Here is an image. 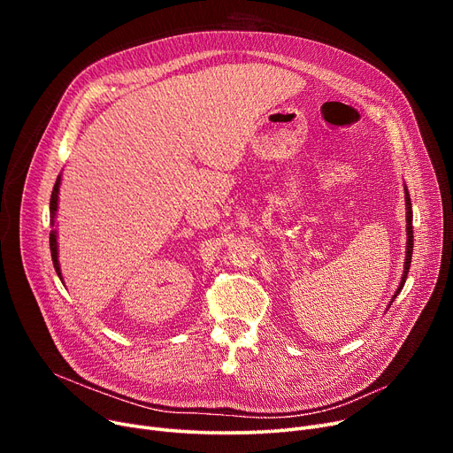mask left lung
I'll list each match as a JSON object with an SVG mask.
<instances>
[{"mask_svg":"<svg viewBox=\"0 0 453 453\" xmlns=\"http://www.w3.org/2000/svg\"><path fill=\"white\" fill-rule=\"evenodd\" d=\"M406 207H408V251H406V268H403V275H402V280H400V287H398V290H396V294H395V297L402 292V288H403V282H406V279H408V272H410V266H411V255H413V212H411V200H410V195H408V190H406ZM395 297H393V301H395Z\"/></svg>","mask_w":453,"mask_h":453,"instance_id":"obj_1","label":"left lung"}]
</instances>
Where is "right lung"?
<instances>
[{
    "instance_id": "1",
    "label": "right lung",
    "mask_w": 453,
    "mask_h": 453,
    "mask_svg": "<svg viewBox=\"0 0 453 453\" xmlns=\"http://www.w3.org/2000/svg\"><path fill=\"white\" fill-rule=\"evenodd\" d=\"M58 187H60V176L57 178V183L53 187V193H51V203H50V211H51V226H55V211L58 207ZM50 248H51V258H53V265H55V270L60 275V265H58V251H57V234L55 231H51L50 234Z\"/></svg>"
}]
</instances>
